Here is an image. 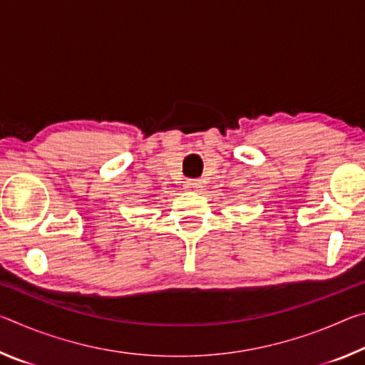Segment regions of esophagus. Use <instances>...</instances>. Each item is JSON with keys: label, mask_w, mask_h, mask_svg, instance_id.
Segmentation results:
<instances>
[{"label": "esophagus", "mask_w": 365, "mask_h": 365, "mask_svg": "<svg viewBox=\"0 0 365 365\" xmlns=\"http://www.w3.org/2000/svg\"><path fill=\"white\" fill-rule=\"evenodd\" d=\"M183 187L187 191H195V193H201L202 182L201 180H187V182H185Z\"/></svg>", "instance_id": "34e87169"}]
</instances>
